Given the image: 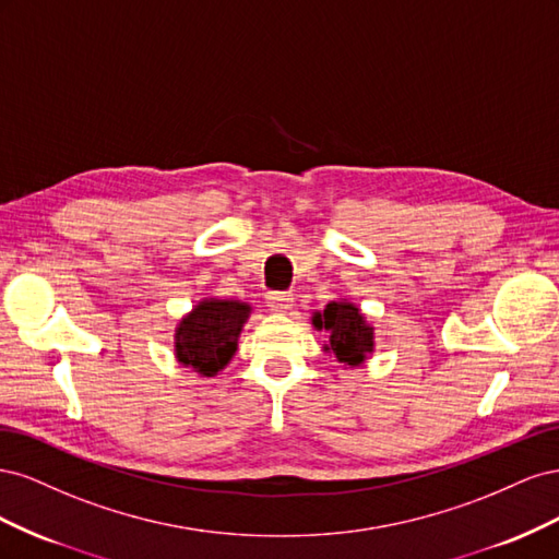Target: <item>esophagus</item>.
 <instances>
[{"instance_id":"obj_1","label":"esophagus","mask_w":559,"mask_h":559,"mask_svg":"<svg viewBox=\"0 0 559 559\" xmlns=\"http://www.w3.org/2000/svg\"><path fill=\"white\" fill-rule=\"evenodd\" d=\"M267 308L273 312H286L294 306V294L292 292H267Z\"/></svg>"}]
</instances>
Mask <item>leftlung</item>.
<instances>
[{
    "label": "left lung",
    "instance_id": "8db88e82",
    "mask_svg": "<svg viewBox=\"0 0 559 559\" xmlns=\"http://www.w3.org/2000/svg\"><path fill=\"white\" fill-rule=\"evenodd\" d=\"M314 326L329 333V347L337 361L359 366L373 349V329L366 326L359 310L349 302H329L326 310L314 314Z\"/></svg>",
    "mask_w": 559,
    "mask_h": 559
}]
</instances>
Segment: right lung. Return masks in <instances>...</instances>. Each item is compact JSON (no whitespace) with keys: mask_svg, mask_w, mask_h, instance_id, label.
Listing matches in <instances>:
<instances>
[{"mask_svg":"<svg viewBox=\"0 0 559 559\" xmlns=\"http://www.w3.org/2000/svg\"><path fill=\"white\" fill-rule=\"evenodd\" d=\"M249 306L238 300H202L177 331V357L200 376H216L238 349Z\"/></svg>","mask_w":559,"mask_h":559,"instance_id":"add662e5","label":"right lung"}]
</instances>
